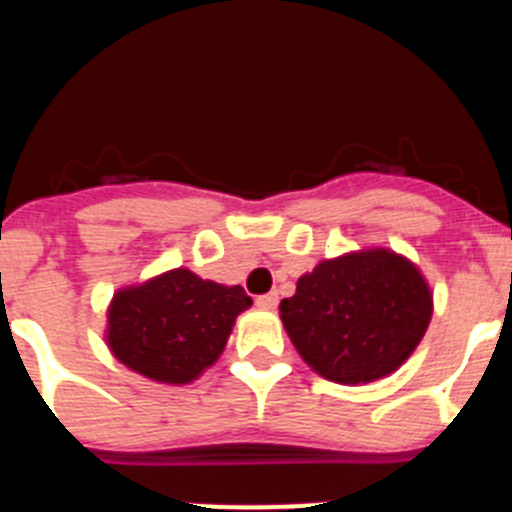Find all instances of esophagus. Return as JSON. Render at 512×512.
<instances>
[{
	"mask_svg": "<svg viewBox=\"0 0 512 512\" xmlns=\"http://www.w3.org/2000/svg\"><path fill=\"white\" fill-rule=\"evenodd\" d=\"M256 305H259L261 310H274V307L279 305V295H277V292H269V295H261L259 300H256Z\"/></svg>",
	"mask_w": 512,
	"mask_h": 512,
	"instance_id": "esophagus-1",
	"label": "esophagus"
}]
</instances>
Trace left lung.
<instances>
[{
  "label": "left lung",
  "mask_w": 512,
  "mask_h": 512,
  "mask_svg": "<svg viewBox=\"0 0 512 512\" xmlns=\"http://www.w3.org/2000/svg\"><path fill=\"white\" fill-rule=\"evenodd\" d=\"M279 318L312 372L359 387L410 359L433 318V292L408 256L366 246L305 271Z\"/></svg>",
  "instance_id": "obj_1"
}]
</instances>
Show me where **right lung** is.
<instances>
[{"label": "right lung", "mask_w": 512, "mask_h": 512, "mask_svg": "<svg viewBox=\"0 0 512 512\" xmlns=\"http://www.w3.org/2000/svg\"><path fill=\"white\" fill-rule=\"evenodd\" d=\"M251 305L241 284H217L176 266L117 289L107 305L104 343L130 372L182 387L220 359L235 318Z\"/></svg>", "instance_id": "obj_1"}]
</instances>
